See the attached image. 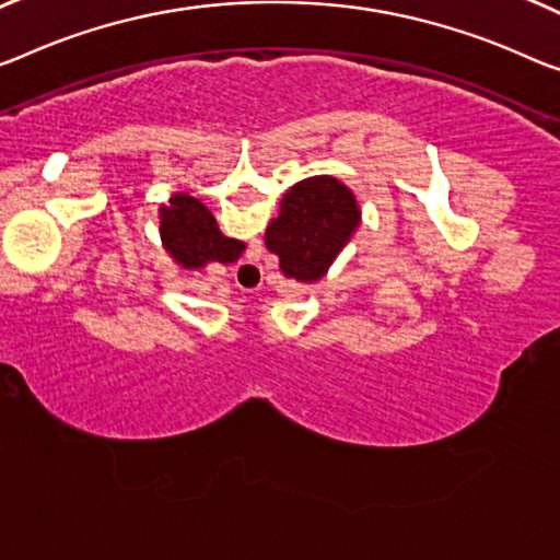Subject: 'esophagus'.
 <instances>
[{
  "label": "esophagus",
  "instance_id": "1",
  "mask_svg": "<svg viewBox=\"0 0 560 560\" xmlns=\"http://www.w3.org/2000/svg\"><path fill=\"white\" fill-rule=\"evenodd\" d=\"M253 272H257V275H260L262 270L260 268H257V265L255 262H245L243 265V268H240L235 275H253Z\"/></svg>",
  "mask_w": 560,
  "mask_h": 560
}]
</instances>
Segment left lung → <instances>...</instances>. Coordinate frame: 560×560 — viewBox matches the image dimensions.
Listing matches in <instances>:
<instances>
[{
  "label": "left lung",
  "mask_w": 560,
  "mask_h": 560,
  "mask_svg": "<svg viewBox=\"0 0 560 560\" xmlns=\"http://www.w3.org/2000/svg\"><path fill=\"white\" fill-rule=\"evenodd\" d=\"M360 222L363 212L350 187L338 177L315 175L282 195L278 218L265 230V247L278 255L285 278L313 285L328 275Z\"/></svg>",
  "instance_id": "1"
}]
</instances>
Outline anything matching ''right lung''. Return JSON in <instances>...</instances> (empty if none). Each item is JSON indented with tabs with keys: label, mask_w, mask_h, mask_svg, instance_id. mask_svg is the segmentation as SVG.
Wrapping results in <instances>:
<instances>
[{
	"label": "right lung",
	"mask_w": 560,
	"mask_h": 560,
	"mask_svg": "<svg viewBox=\"0 0 560 560\" xmlns=\"http://www.w3.org/2000/svg\"><path fill=\"white\" fill-rule=\"evenodd\" d=\"M160 240L185 270H202L210 262L230 265L245 253V243L222 235L214 214L187 192L172 195L167 205H160Z\"/></svg>",
	"instance_id": "right-lung-1"
}]
</instances>
